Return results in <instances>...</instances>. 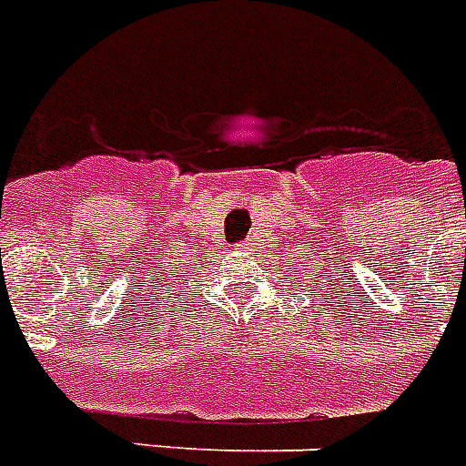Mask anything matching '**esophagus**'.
<instances>
[{
    "mask_svg": "<svg viewBox=\"0 0 466 466\" xmlns=\"http://www.w3.org/2000/svg\"><path fill=\"white\" fill-rule=\"evenodd\" d=\"M241 248H248V244H244V246H241Z\"/></svg>",
    "mask_w": 466,
    "mask_h": 466,
    "instance_id": "esophagus-1",
    "label": "esophagus"
}]
</instances>
